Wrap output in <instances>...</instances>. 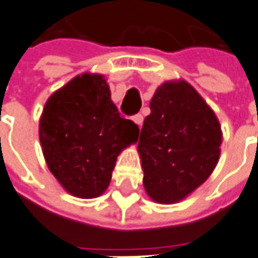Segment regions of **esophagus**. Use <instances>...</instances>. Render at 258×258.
Instances as JSON below:
<instances>
[{"mask_svg": "<svg viewBox=\"0 0 258 258\" xmlns=\"http://www.w3.org/2000/svg\"><path fill=\"white\" fill-rule=\"evenodd\" d=\"M133 121L136 122L138 127H141V125H143L144 117L141 114H136V115H134V117H133Z\"/></svg>", "mask_w": 258, "mask_h": 258, "instance_id": "obj_1", "label": "esophagus"}]
</instances>
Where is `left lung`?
<instances>
[{"label": "left lung", "instance_id": "8db88e82", "mask_svg": "<svg viewBox=\"0 0 258 258\" xmlns=\"http://www.w3.org/2000/svg\"><path fill=\"white\" fill-rule=\"evenodd\" d=\"M150 108L138 141L144 188L154 202L176 203L216 168L222 128L213 110L185 80L162 83Z\"/></svg>", "mask_w": 258, "mask_h": 258}]
</instances>
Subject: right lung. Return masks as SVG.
<instances>
[{
    "label": "right lung",
    "mask_w": 258,
    "mask_h": 258,
    "mask_svg": "<svg viewBox=\"0 0 258 258\" xmlns=\"http://www.w3.org/2000/svg\"><path fill=\"white\" fill-rule=\"evenodd\" d=\"M138 125L111 101L106 79L83 73L56 90L39 120L49 171L70 195L92 199L108 186L120 152L137 143Z\"/></svg>",
    "instance_id": "obj_1"
}]
</instances>
